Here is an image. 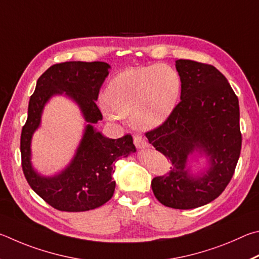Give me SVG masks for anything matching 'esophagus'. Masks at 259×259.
Masks as SVG:
<instances>
[{
  "instance_id": "34e87169",
  "label": "esophagus",
  "mask_w": 259,
  "mask_h": 259,
  "mask_svg": "<svg viewBox=\"0 0 259 259\" xmlns=\"http://www.w3.org/2000/svg\"><path fill=\"white\" fill-rule=\"evenodd\" d=\"M134 144L135 147H137L138 149H144V148H148V143L146 140H144V138L142 137V135H135L134 137Z\"/></svg>"
}]
</instances>
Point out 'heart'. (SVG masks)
Segmentation results:
<instances>
[{
  "label": "heart",
  "instance_id": "b5f03b06",
  "mask_svg": "<svg viewBox=\"0 0 259 259\" xmlns=\"http://www.w3.org/2000/svg\"><path fill=\"white\" fill-rule=\"evenodd\" d=\"M181 78L166 65L133 68L109 81L103 113L110 120L130 116L135 128L150 130L162 124L178 104Z\"/></svg>",
  "mask_w": 259,
  "mask_h": 259
}]
</instances>
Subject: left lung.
Wrapping results in <instances>:
<instances>
[{"mask_svg": "<svg viewBox=\"0 0 259 259\" xmlns=\"http://www.w3.org/2000/svg\"><path fill=\"white\" fill-rule=\"evenodd\" d=\"M181 101L170 116L146 137L171 162L170 171L152 180L153 194L166 207L192 209L220 196L228 187L241 151L239 100L228 79L214 66L176 61ZM203 153L210 168L189 174L187 157Z\"/></svg>", "mask_w": 259, "mask_h": 259, "instance_id": "8db88e82", "label": "left lung"}]
</instances>
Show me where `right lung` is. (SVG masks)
<instances>
[{
    "label": "right lung",
    "instance_id": "1",
    "mask_svg": "<svg viewBox=\"0 0 259 259\" xmlns=\"http://www.w3.org/2000/svg\"><path fill=\"white\" fill-rule=\"evenodd\" d=\"M109 68L107 62L101 61L57 63L37 79L30 97L28 117L20 138L22 170L30 188L58 210L86 211L110 200L116 187L112 181L113 161L137 151L131 134L109 139L92 125L102 119L95 101ZM63 92L79 104L89 124L71 164L61 174L48 178L39 176L31 166L30 143L40 123L44 106L53 95Z\"/></svg>",
    "mask_w": 259,
    "mask_h": 259
}]
</instances>
